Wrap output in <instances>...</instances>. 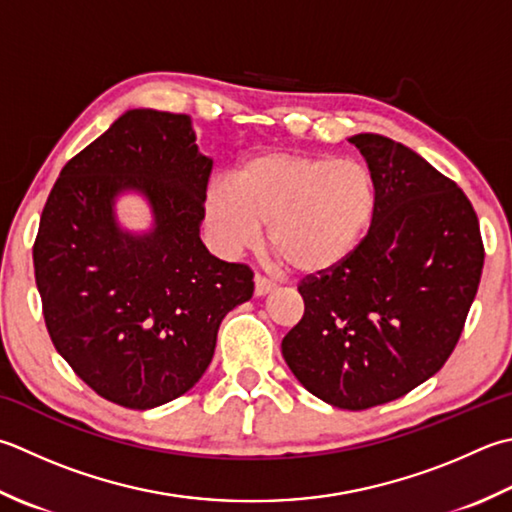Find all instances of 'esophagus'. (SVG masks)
<instances>
[{
	"label": "esophagus",
	"mask_w": 512,
	"mask_h": 512,
	"mask_svg": "<svg viewBox=\"0 0 512 512\" xmlns=\"http://www.w3.org/2000/svg\"><path fill=\"white\" fill-rule=\"evenodd\" d=\"M273 288H275V284L270 282V279H266L264 275H255V297H264Z\"/></svg>",
	"instance_id": "obj_1"
}]
</instances>
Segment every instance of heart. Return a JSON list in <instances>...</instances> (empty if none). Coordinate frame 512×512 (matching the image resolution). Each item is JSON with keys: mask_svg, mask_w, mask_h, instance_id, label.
<instances>
[{"mask_svg": "<svg viewBox=\"0 0 512 512\" xmlns=\"http://www.w3.org/2000/svg\"><path fill=\"white\" fill-rule=\"evenodd\" d=\"M377 208L375 179L357 159L262 153L208 190L206 219L217 244L237 253L268 246L299 275L342 266L364 242Z\"/></svg>", "mask_w": 512, "mask_h": 512, "instance_id": "obj_1", "label": "heart"}]
</instances>
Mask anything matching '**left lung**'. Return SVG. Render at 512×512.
Masks as SVG:
<instances>
[{"label": "left lung", "mask_w": 512, "mask_h": 512, "mask_svg": "<svg viewBox=\"0 0 512 512\" xmlns=\"http://www.w3.org/2000/svg\"><path fill=\"white\" fill-rule=\"evenodd\" d=\"M375 179L377 208L342 266L299 284L304 317L282 342L322 402L364 410L433 377L457 346L484 268L464 190L384 135L348 137Z\"/></svg>", "instance_id": "obj_1"}]
</instances>
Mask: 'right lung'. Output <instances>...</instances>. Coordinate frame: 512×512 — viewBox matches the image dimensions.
<instances>
[{
    "label": "right lung",
    "mask_w": 512,
    "mask_h": 512,
    "mask_svg": "<svg viewBox=\"0 0 512 512\" xmlns=\"http://www.w3.org/2000/svg\"><path fill=\"white\" fill-rule=\"evenodd\" d=\"M213 159L193 119L133 108L62 168L39 219L35 282L48 335L77 377L113 404L148 410L188 393L217 330L253 297V270L208 253L199 226ZM154 224H118L122 194Z\"/></svg>",
    "instance_id": "obj_1"
}]
</instances>
